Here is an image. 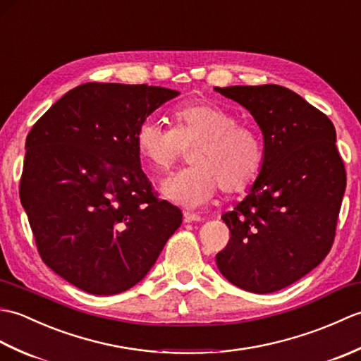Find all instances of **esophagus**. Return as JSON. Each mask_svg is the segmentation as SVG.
Masks as SVG:
<instances>
[{"instance_id":"esophagus-1","label":"esophagus","mask_w":361,"mask_h":361,"mask_svg":"<svg viewBox=\"0 0 361 361\" xmlns=\"http://www.w3.org/2000/svg\"><path fill=\"white\" fill-rule=\"evenodd\" d=\"M185 220L186 221H202L203 219L198 216V214L195 212H189V211H185Z\"/></svg>"}]
</instances>
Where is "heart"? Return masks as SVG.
I'll return each mask as SVG.
<instances>
[{"label":"heart","instance_id":"b5f03b06","mask_svg":"<svg viewBox=\"0 0 361 361\" xmlns=\"http://www.w3.org/2000/svg\"><path fill=\"white\" fill-rule=\"evenodd\" d=\"M173 127L145 118L136 128L135 142L152 172H164L189 149L190 166L172 173L161 185L169 200L200 208L220 188L228 194L243 192L255 183L265 163V144L259 130L217 104L198 101L172 113Z\"/></svg>","mask_w":361,"mask_h":361}]
</instances>
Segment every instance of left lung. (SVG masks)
Here are the masks:
<instances>
[{
	"mask_svg": "<svg viewBox=\"0 0 361 361\" xmlns=\"http://www.w3.org/2000/svg\"><path fill=\"white\" fill-rule=\"evenodd\" d=\"M214 90L252 114L265 144L259 178L221 216L231 237L216 262L239 288L273 293L312 271L332 248L346 189L335 127L286 87Z\"/></svg>",
	"mask_w": 361,
	"mask_h": 361,
	"instance_id": "8db88e82",
	"label": "left lung"
}]
</instances>
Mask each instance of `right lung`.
<instances>
[{
  "mask_svg": "<svg viewBox=\"0 0 361 361\" xmlns=\"http://www.w3.org/2000/svg\"><path fill=\"white\" fill-rule=\"evenodd\" d=\"M178 94L145 83H83L26 137L20 200L37 250L87 293L136 286L181 225V211L152 190L135 142L141 121Z\"/></svg>",
  "mask_w": 361,
  "mask_h": 361,
  "instance_id": "obj_1",
  "label": "right lung"
}]
</instances>
